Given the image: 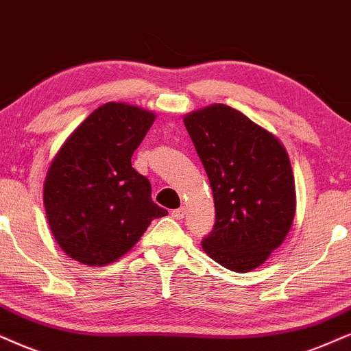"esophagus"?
<instances>
[{
	"instance_id": "1",
	"label": "esophagus",
	"mask_w": 351,
	"mask_h": 351,
	"mask_svg": "<svg viewBox=\"0 0 351 351\" xmlns=\"http://www.w3.org/2000/svg\"><path fill=\"white\" fill-rule=\"evenodd\" d=\"M171 215H173V219H176V220L184 219V215H186V207H180V208H176V210H173V212H171Z\"/></svg>"
}]
</instances>
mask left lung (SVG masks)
Here are the masks:
<instances>
[{"label": "left lung", "mask_w": 351, "mask_h": 351, "mask_svg": "<svg viewBox=\"0 0 351 351\" xmlns=\"http://www.w3.org/2000/svg\"><path fill=\"white\" fill-rule=\"evenodd\" d=\"M208 176L215 225L202 250L233 272L265 263L295 219V180L275 136L232 106L215 104L184 118Z\"/></svg>", "instance_id": "left-lung-1"}]
</instances>
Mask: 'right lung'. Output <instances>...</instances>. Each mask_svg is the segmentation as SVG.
Returning a JSON list of instances; mask_svg holds the SVG:
<instances>
[{
    "mask_svg": "<svg viewBox=\"0 0 351 351\" xmlns=\"http://www.w3.org/2000/svg\"><path fill=\"white\" fill-rule=\"evenodd\" d=\"M154 119L132 105H101L51 162L43 188L48 225L61 250L79 263H113L150 221L168 214L152 201L150 181L131 165Z\"/></svg>",
    "mask_w": 351,
    "mask_h": 351,
    "instance_id": "obj_1",
    "label": "right lung"
}]
</instances>
